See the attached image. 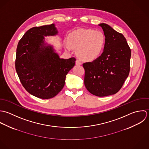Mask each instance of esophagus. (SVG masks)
<instances>
[{
  "instance_id": "esophagus-1",
  "label": "esophagus",
  "mask_w": 149,
  "mask_h": 149,
  "mask_svg": "<svg viewBox=\"0 0 149 149\" xmlns=\"http://www.w3.org/2000/svg\"><path fill=\"white\" fill-rule=\"evenodd\" d=\"M76 64L77 65H81L82 64V62L80 60L77 59L76 60Z\"/></svg>"
}]
</instances>
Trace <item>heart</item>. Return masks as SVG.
Here are the masks:
<instances>
[{
    "label": "heart",
    "mask_w": 149,
    "mask_h": 149,
    "mask_svg": "<svg viewBox=\"0 0 149 149\" xmlns=\"http://www.w3.org/2000/svg\"><path fill=\"white\" fill-rule=\"evenodd\" d=\"M69 44L66 48L71 50L72 47L77 48V54L82 60L91 61L101 55L105 44V37L100 31L93 29H78L68 35Z\"/></svg>",
    "instance_id": "1"
}]
</instances>
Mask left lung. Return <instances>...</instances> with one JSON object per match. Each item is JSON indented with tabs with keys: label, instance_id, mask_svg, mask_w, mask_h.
I'll use <instances>...</instances> for the list:
<instances>
[{
	"label": "left lung",
	"instance_id": "8db88e82",
	"mask_svg": "<svg viewBox=\"0 0 149 149\" xmlns=\"http://www.w3.org/2000/svg\"><path fill=\"white\" fill-rule=\"evenodd\" d=\"M105 37L104 52L91 62L83 64L84 84L92 94L105 97L118 93L130 70L131 49L125 38L106 24H100Z\"/></svg>",
	"mask_w": 149,
	"mask_h": 149
}]
</instances>
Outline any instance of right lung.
<instances>
[{"instance_id": "obj_1", "label": "right lung", "mask_w": 149, "mask_h": 149, "mask_svg": "<svg viewBox=\"0 0 149 149\" xmlns=\"http://www.w3.org/2000/svg\"><path fill=\"white\" fill-rule=\"evenodd\" d=\"M54 24L34 27L19 40L16 52L15 69L26 90L42 99L56 96L65 84L66 75L74 66L75 58L60 59L53 47L44 42V36H55Z\"/></svg>"}]
</instances>
